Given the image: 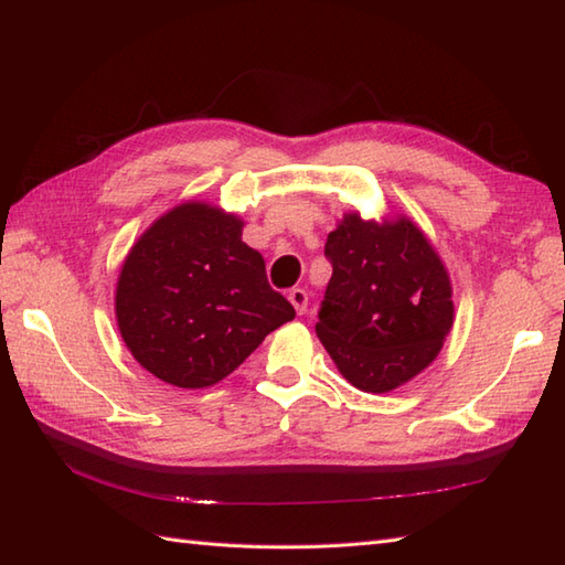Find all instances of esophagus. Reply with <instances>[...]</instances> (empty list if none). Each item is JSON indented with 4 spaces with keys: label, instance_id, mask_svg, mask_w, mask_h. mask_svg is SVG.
<instances>
[{
    "label": "esophagus",
    "instance_id": "esophagus-1",
    "mask_svg": "<svg viewBox=\"0 0 565 565\" xmlns=\"http://www.w3.org/2000/svg\"><path fill=\"white\" fill-rule=\"evenodd\" d=\"M287 299H290L292 307L297 309V315H305V311H307V305H309V295H307V290H302V287H292L290 295H287Z\"/></svg>",
    "mask_w": 565,
    "mask_h": 565
}]
</instances>
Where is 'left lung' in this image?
Here are the masks:
<instances>
[{"label": "left lung", "mask_w": 565, "mask_h": 565, "mask_svg": "<svg viewBox=\"0 0 565 565\" xmlns=\"http://www.w3.org/2000/svg\"><path fill=\"white\" fill-rule=\"evenodd\" d=\"M333 275L317 335L343 377L370 394L394 392L443 350L455 323L445 263L406 215L345 212L326 239Z\"/></svg>", "instance_id": "1"}]
</instances>
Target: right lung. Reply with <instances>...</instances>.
<instances>
[{
  "label": "right lung",
  "instance_id": "add662e5",
  "mask_svg": "<svg viewBox=\"0 0 565 565\" xmlns=\"http://www.w3.org/2000/svg\"><path fill=\"white\" fill-rule=\"evenodd\" d=\"M242 230L234 212L185 200L149 224L125 256L118 331L157 380L181 388L217 384L270 331L295 319Z\"/></svg>",
  "mask_w": 565,
  "mask_h": 565
}]
</instances>
